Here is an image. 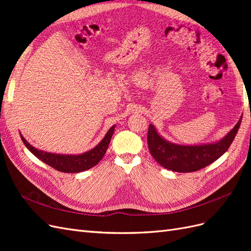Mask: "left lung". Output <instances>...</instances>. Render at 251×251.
Here are the masks:
<instances>
[{
  "label": "left lung",
  "mask_w": 251,
  "mask_h": 251,
  "mask_svg": "<svg viewBox=\"0 0 251 251\" xmlns=\"http://www.w3.org/2000/svg\"><path fill=\"white\" fill-rule=\"evenodd\" d=\"M242 116L232 130L217 142L203 144L174 143L159 135L155 126L150 125L148 131L149 150L155 160L164 169L178 173H192L209 165L228 150L241 126Z\"/></svg>",
  "instance_id": "left-lung-1"
}]
</instances>
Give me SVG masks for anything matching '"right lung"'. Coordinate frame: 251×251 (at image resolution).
<instances>
[{"instance_id":"1","label":"right lung","mask_w":251,"mask_h":251,"mask_svg":"<svg viewBox=\"0 0 251 251\" xmlns=\"http://www.w3.org/2000/svg\"><path fill=\"white\" fill-rule=\"evenodd\" d=\"M115 125L109 128V131L105 134L102 140L97 144V146L86 153L78 155H64V154H54L44 151L34 147L30 146V143L21 135V138L24 142L25 147L31 151V153L42 160L44 163L50 165L51 168L55 169L58 172L63 173H80L83 171L90 170L96 164H98L102 157L104 156L105 151L108 150L109 143L111 141L112 135L115 130Z\"/></svg>"}]
</instances>
